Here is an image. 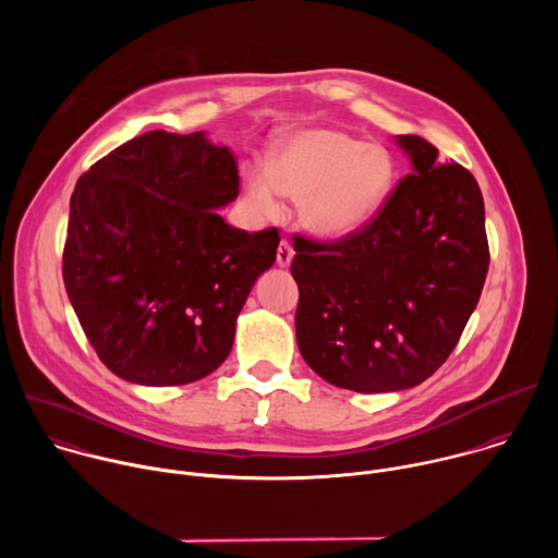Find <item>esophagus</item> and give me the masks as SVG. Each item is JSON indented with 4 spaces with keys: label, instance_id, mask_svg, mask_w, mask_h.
Masks as SVG:
<instances>
[{
    "label": "esophagus",
    "instance_id": "34e87169",
    "mask_svg": "<svg viewBox=\"0 0 558 558\" xmlns=\"http://www.w3.org/2000/svg\"><path fill=\"white\" fill-rule=\"evenodd\" d=\"M276 260L280 267H289L291 260H293V247L289 241H280L278 245V254H276Z\"/></svg>",
    "mask_w": 558,
    "mask_h": 558
}]
</instances>
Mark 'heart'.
<instances>
[{
    "mask_svg": "<svg viewBox=\"0 0 558 558\" xmlns=\"http://www.w3.org/2000/svg\"><path fill=\"white\" fill-rule=\"evenodd\" d=\"M392 154L338 130H308L284 141L271 161L247 179L250 201L263 214L280 211V194L302 203V222L320 238L364 229L395 187Z\"/></svg>",
    "mask_w": 558,
    "mask_h": 558,
    "instance_id": "obj_1",
    "label": "heart"
}]
</instances>
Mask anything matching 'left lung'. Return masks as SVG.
Listing matches in <instances>:
<instances>
[{
    "label": "left lung",
    "instance_id": "1",
    "mask_svg": "<svg viewBox=\"0 0 558 558\" xmlns=\"http://www.w3.org/2000/svg\"><path fill=\"white\" fill-rule=\"evenodd\" d=\"M397 145L413 174L364 229L333 243L293 235L298 349L323 379L355 392L428 379L457 347L490 265L474 177L439 166L422 136Z\"/></svg>",
    "mask_w": 558,
    "mask_h": 558
}]
</instances>
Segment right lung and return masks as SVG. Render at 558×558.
Returning <instances> with one entry per match:
<instances>
[{
	"instance_id": "1",
	"label": "right lung",
	"mask_w": 558,
	"mask_h": 558,
	"mask_svg": "<svg viewBox=\"0 0 558 558\" xmlns=\"http://www.w3.org/2000/svg\"><path fill=\"white\" fill-rule=\"evenodd\" d=\"M229 147L203 132H145L97 161L70 198L63 284L99 360L121 379L181 386L229 355L276 227L218 216L238 196Z\"/></svg>"
}]
</instances>
